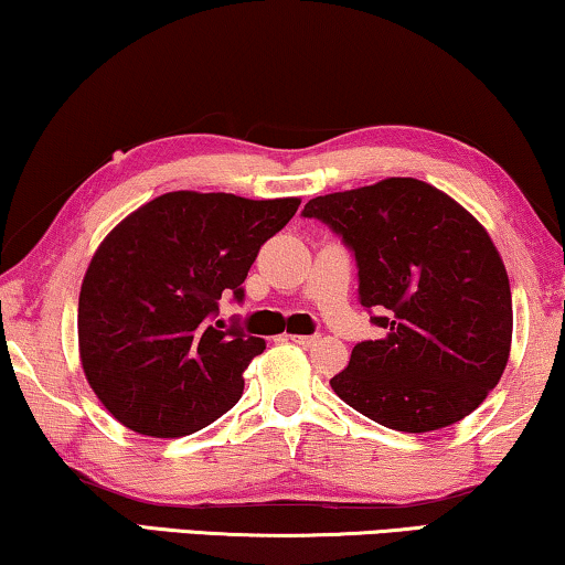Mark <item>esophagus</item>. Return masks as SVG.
<instances>
[{
  "mask_svg": "<svg viewBox=\"0 0 565 565\" xmlns=\"http://www.w3.org/2000/svg\"><path fill=\"white\" fill-rule=\"evenodd\" d=\"M289 340L301 344V348H315V344L322 340V337H319V334H294V337H289Z\"/></svg>",
  "mask_w": 565,
  "mask_h": 565,
  "instance_id": "1",
  "label": "esophagus"
}]
</instances>
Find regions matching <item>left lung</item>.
<instances>
[{
	"label": "left lung",
	"mask_w": 565,
	"mask_h": 565,
	"mask_svg": "<svg viewBox=\"0 0 565 565\" xmlns=\"http://www.w3.org/2000/svg\"><path fill=\"white\" fill-rule=\"evenodd\" d=\"M301 215L355 254L360 305L385 330L352 348L332 391L395 431L469 416L500 383L512 342L510 281L490 233L414 177L315 198Z\"/></svg>",
	"instance_id": "8db88e82"
}]
</instances>
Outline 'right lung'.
<instances>
[{
    "mask_svg": "<svg viewBox=\"0 0 565 565\" xmlns=\"http://www.w3.org/2000/svg\"><path fill=\"white\" fill-rule=\"evenodd\" d=\"M299 202L167 192L106 235L83 276L78 348L108 414L137 434L177 439L238 403L243 370L266 342L223 330L217 301H243L260 246Z\"/></svg>",
    "mask_w": 565,
    "mask_h": 565,
    "instance_id": "right-lung-1",
    "label": "right lung"
}]
</instances>
